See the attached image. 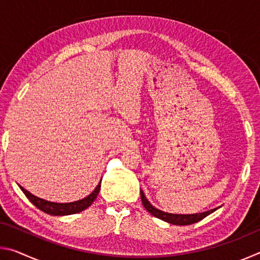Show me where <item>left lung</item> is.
<instances>
[{
	"mask_svg": "<svg viewBox=\"0 0 260 260\" xmlns=\"http://www.w3.org/2000/svg\"><path fill=\"white\" fill-rule=\"evenodd\" d=\"M141 200H142V204L149 213H151L153 217H156L158 219L164 220L166 222L172 223V225H180V226H184V225H191V223H195L197 221H200L203 218H205L206 215H209L210 213H212L215 209L206 211V212H202V213H195V214H172V213H166L164 211H160L150 204L146 196H144L143 191L141 190Z\"/></svg>",
	"mask_w": 260,
	"mask_h": 260,
	"instance_id": "8db88e82",
	"label": "left lung"
}]
</instances>
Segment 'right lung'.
<instances>
[{"instance_id":"1","label":"right lung","mask_w":260,"mask_h":260,"mask_svg":"<svg viewBox=\"0 0 260 260\" xmlns=\"http://www.w3.org/2000/svg\"><path fill=\"white\" fill-rule=\"evenodd\" d=\"M19 187L25 193V196L30 201V203H33L39 210H41L45 213L51 215H68L81 212V211L89 208L99 195L101 189V182L98 184V187L94 189V191L91 192L90 195H88L85 199H82L80 201L72 202V203H54V202H48L32 195V193L26 190V189H24L21 186Z\"/></svg>"}]
</instances>
